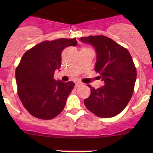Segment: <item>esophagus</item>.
<instances>
[{"instance_id": "esophagus-1", "label": "esophagus", "mask_w": 153, "mask_h": 153, "mask_svg": "<svg viewBox=\"0 0 153 153\" xmlns=\"http://www.w3.org/2000/svg\"><path fill=\"white\" fill-rule=\"evenodd\" d=\"M82 85V82H80V81L75 82V86H76V87L80 86V85Z\"/></svg>"}]
</instances>
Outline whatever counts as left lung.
I'll list each match as a JSON object with an SVG mask.
<instances>
[{"instance_id":"1","label":"left lung","mask_w":153,"mask_h":153,"mask_svg":"<svg viewBox=\"0 0 153 153\" xmlns=\"http://www.w3.org/2000/svg\"><path fill=\"white\" fill-rule=\"evenodd\" d=\"M82 43L94 47L96 52L95 71L100 73L104 85L95 89L84 100L90 111L102 118L119 114L131 99L137 78V71L127 49L107 36H90L80 38Z\"/></svg>"}]
</instances>
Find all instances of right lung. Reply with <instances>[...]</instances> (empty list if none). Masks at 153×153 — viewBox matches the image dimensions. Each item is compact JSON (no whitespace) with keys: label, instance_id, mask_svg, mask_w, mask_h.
<instances>
[{"label":"right lung","instance_id":"add662e5","mask_svg":"<svg viewBox=\"0 0 153 153\" xmlns=\"http://www.w3.org/2000/svg\"><path fill=\"white\" fill-rule=\"evenodd\" d=\"M77 44L75 38L45 41L23 55L16 71V80L19 99L31 115L51 119L64 109L75 83L54 80V73L61 67L62 51Z\"/></svg>","mask_w":153,"mask_h":153}]
</instances>
